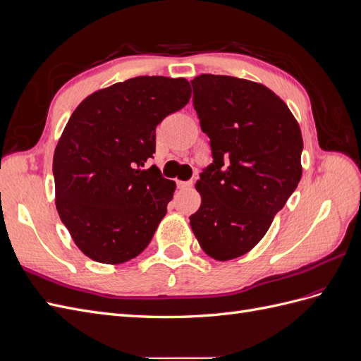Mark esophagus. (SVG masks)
<instances>
[{
  "label": "esophagus",
  "mask_w": 361,
  "mask_h": 361,
  "mask_svg": "<svg viewBox=\"0 0 361 361\" xmlns=\"http://www.w3.org/2000/svg\"><path fill=\"white\" fill-rule=\"evenodd\" d=\"M192 187V180H178V188L179 190H188Z\"/></svg>",
  "instance_id": "1"
}]
</instances>
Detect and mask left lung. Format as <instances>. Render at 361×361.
Returning a JSON list of instances; mask_svg holds the SVG:
<instances>
[{
  "mask_svg": "<svg viewBox=\"0 0 361 361\" xmlns=\"http://www.w3.org/2000/svg\"><path fill=\"white\" fill-rule=\"evenodd\" d=\"M191 84L214 161L195 183L202 204L190 224L207 256L232 260L265 236L298 187L301 129L264 84L211 73Z\"/></svg>",
  "mask_w": 361,
  "mask_h": 361,
  "instance_id": "1",
  "label": "left lung"
}]
</instances>
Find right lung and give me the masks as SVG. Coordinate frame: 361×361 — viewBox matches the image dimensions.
<instances>
[{"label":"right lung","mask_w":361,"mask_h":361,"mask_svg":"<svg viewBox=\"0 0 361 361\" xmlns=\"http://www.w3.org/2000/svg\"><path fill=\"white\" fill-rule=\"evenodd\" d=\"M190 97L185 78L137 76L92 93L72 113L54 152L56 206L87 257L117 265L149 245L176 183L145 166L157 126Z\"/></svg>","instance_id":"obj_1"}]
</instances>
